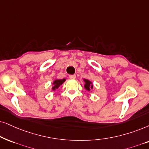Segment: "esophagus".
<instances>
[{"mask_svg":"<svg viewBox=\"0 0 149 149\" xmlns=\"http://www.w3.org/2000/svg\"><path fill=\"white\" fill-rule=\"evenodd\" d=\"M69 78L70 79H75L76 78V75H69Z\"/></svg>","mask_w":149,"mask_h":149,"instance_id":"obj_1","label":"esophagus"}]
</instances>
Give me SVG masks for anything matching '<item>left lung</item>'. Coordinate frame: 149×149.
I'll return each instance as SVG.
<instances>
[{
  "instance_id": "obj_1",
  "label": "left lung",
  "mask_w": 149,
  "mask_h": 149,
  "mask_svg": "<svg viewBox=\"0 0 149 149\" xmlns=\"http://www.w3.org/2000/svg\"><path fill=\"white\" fill-rule=\"evenodd\" d=\"M84 82H86V84L84 85V88L86 89L87 91H90L91 88H93V85L91 84V82L88 80H84Z\"/></svg>"
}]
</instances>
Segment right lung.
I'll use <instances>...</instances> for the list:
<instances>
[{
	"mask_svg": "<svg viewBox=\"0 0 149 149\" xmlns=\"http://www.w3.org/2000/svg\"><path fill=\"white\" fill-rule=\"evenodd\" d=\"M65 81V79H63V80H56L53 82V87H52V90H55V89L58 88L60 85H61Z\"/></svg>",
	"mask_w": 149,
	"mask_h": 149,
	"instance_id": "add662e5",
	"label": "right lung"
}]
</instances>
